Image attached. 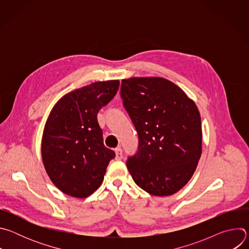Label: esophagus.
Masks as SVG:
<instances>
[{"instance_id":"34e87169","label":"esophagus","mask_w":249,"mask_h":249,"mask_svg":"<svg viewBox=\"0 0 249 249\" xmlns=\"http://www.w3.org/2000/svg\"><path fill=\"white\" fill-rule=\"evenodd\" d=\"M115 154H116V160H121L123 158V152L121 148H116L115 149Z\"/></svg>"}]
</instances>
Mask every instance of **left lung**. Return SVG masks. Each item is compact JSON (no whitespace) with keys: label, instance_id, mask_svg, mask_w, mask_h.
I'll return each instance as SVG.
<instances>
[{"label":"left lung","instance_id":"8db88e82","mask_svg":"<svg viewBox=\"0 0 249 249\" xmlns=\"http://www.w3.org/2000/svg\"><path fill=\"white\" fill-rule=\"evenodd\" d=\"M120 96L139 139L126 161L133 180L155 196L174 194L190 180L202 153L196 104L162 78L122 80Z\"/></svg>","mask_w":249,"mask_h":249}]
</instances>
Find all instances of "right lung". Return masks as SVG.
Masks as SVG:
<instances>
[{
    "label": "right lung",
    "mask_w": 249,
    "mask_h": 249,
    "mask_svg": "<svg viewBox=\"0 0 249 249\" xmlns=\"http://www.w3.org/2000/svg\"><path fill=\"white\" fill-rule=\"evenodd\" d=\"M119 81L90 84L64 95L46 122L41 154L51 181L65 194L86 198L102 183L115 153L103 144L97 113L116 94Z\"/></svg>",
    "instance_id": "right-lung-1"
}]
</instances>
